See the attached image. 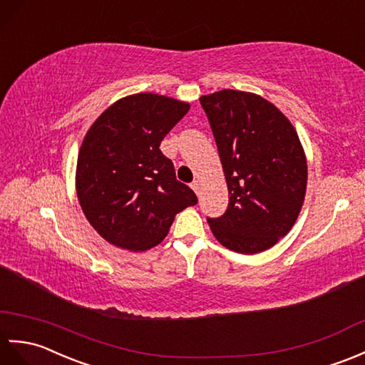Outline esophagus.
Segmentation results:
<instances>
[{"label": "esophagus", "instance_id": "34e87169", "mask_svg": "<svg viewBox=\"0 0 365 365\" xmlns=\"http://www.w3.org/2000/svg\"><path fill=\"white\" fill-rule=\"evenodd\" d=\"M190 185H192V189L195 190V193H200V190H201V181L200 180H195Z\"/></svg>", "mask_w": 365, "mask_h": 365}]
</instances>
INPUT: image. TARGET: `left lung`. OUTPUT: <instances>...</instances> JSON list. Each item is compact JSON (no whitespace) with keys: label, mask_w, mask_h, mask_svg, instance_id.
I'll list each match as a JSON object with an SVG mask.
<instances>
[{"label":"left lung","mask_w":365,"mask_h":365,"mask_svg":"<svg viewBox=\"0 0 365 365\" xmlns=\"http://www.w3.org/2000/svg\"><path fill=\"white\" fill-rule=\"evenodd\" d=\"M212 128L230 203L207 218L228 250L256 255L284 237L302 210L307 164L295 128L261 95L225 91L200 98Z\"/></svg>","instance_id":"left-lung-1"}]
</instances>
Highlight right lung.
Listing matches in <instances>:
<instances>
[{
	"instance_id": "obj_1",
	"label": "right lung",
	"mask_w": 365,
	"mask_h": 365,
	"mask_svg": "<svg viewBox=\"0 0 365 365\" xmlns=\"http://www.w3.org/2000/svg\"><path fill=\"white\" fill-rule=\"evenodd\" d=\"M189 109L164 95L135 93L110 104L88 128L76 193L88 223L109 244L147 251L165 239L178 212L197 205L159 148Z\"/></svg>"
}]
</instances>
